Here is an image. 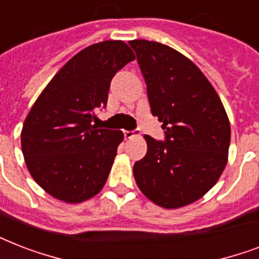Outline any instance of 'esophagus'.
I'll list each match as a JSON object with an SVG mask.
<instances>
[{"label":"esophagus","mask_w":259,"mask_h":259,"mask_svg":"<svg viewBox=\"0 0 259 259\" xmlns=\"http://www.w3.org/2000/svg\"><path fill=\"white\" fill-rule=\"evenodd\" d=\"M123 136H125V138H127V140H129V138H133L134 132L133 130H132V132H130V130H123Z\"/></svg>","instance_id":"esophagus-1"}]
</instances>
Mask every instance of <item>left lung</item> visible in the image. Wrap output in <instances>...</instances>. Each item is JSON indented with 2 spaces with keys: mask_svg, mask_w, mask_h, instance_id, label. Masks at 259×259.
I'll use <instances>...</instances> for the list:
<instances>
[{
  "mask_svg": "<svg viewBox=\"0 0 259 259\" xmlns=\"http://www.w3.org/2000/svg\"><path fill=\"white\" fill-rule=\"evenodd\" d=\"M150 110L165 142L145 136L148 152L133 166L136 183L154 204L172 209L203 197L229 158L231 130L225 106L195 63L170 47L132 40Z\"/></svg>",
  "mask_w": 259,
  "mask_h": 259,
  "instance_id": "obj_1",
  "label": "left lung"
}]
</instances>
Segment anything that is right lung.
Wrapping results in <instances>:
<instances>
[{
    "label": "right lung",
    "mask_w": 259,
    "mask_h": 259,
    "mask_svg": "<svg viewBox=\"0 0 259 259\" xmlns=\"http://www.w3.org/2000/svg\"><path fill=\"white\" fill-rule=\"evenodd\" d=\"M122 40L87 47L70 59L41 91L25 118L21 149L33 180L51 196L82 203L103 188L121 130L97 129V111L107 105L110 82L134 60Z\"/></svg>",
    "instance_id": "1"
}]
</instances>
